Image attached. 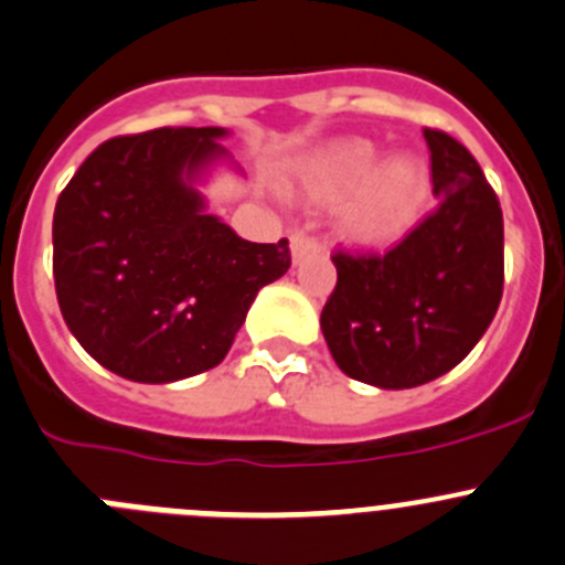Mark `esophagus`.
<instances>
[{
    "mask_svg": "<svg viewBox=\"0 0 565 565\" xmlns=\"http://www.w3.org/2000/svg\"><path fill=\"white\" fill-rule=\"evenodd\" d=\"M289 248H292V259L300 262V259H303V256L317 254V250H322V248H326V245H322L317 237H311V234L295 232L292 237H289Z\"/></svg>",
    "mask_w": 565,
    "mask_h": 565,
    "instance_id": "34e87169",
    "label": "esophagus"
}]
</instances>
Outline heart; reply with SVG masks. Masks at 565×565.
Listing matches in <instances>:
<instances>
[{"instance_id": "1", "label": "heart", "mask_w": 565, "mask_h": 565, "mask_svg": "<svg viewBox=\"0 0 565 565\" xmlns=\"http://www.w3.org/2000/svg\"><path fill=\"white\" fill-rule=\"evenodd\" d=\"M375 166V146L344 140L322 151L306 171V188L322 201L342 199L371 179L344 210V228L359 243H375L405 226L425 195V173L414 160H392L377 171Z\"/></svg>"}]
</instances>
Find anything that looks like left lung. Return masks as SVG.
Here are the masks:
<instances>
[{
    "label": "left lung",
    "instance_id": "left-lung-1",
    "mask_svg": "<svg viewBox=\"0 0 565 565\" xmlns=\"http://www.w3.org/2000/svg\"><path fill=\"white\" fill-rule=\"evenodd\" d=\"M425 140L436 210L386 254L339 248L320 315L339 370L381 388L422 386L461 364L502 300L500 199L456 137L425 126Z\"/></svg>",
    "mask_w": 565,
    "mask_h": 565
}]
</instances>
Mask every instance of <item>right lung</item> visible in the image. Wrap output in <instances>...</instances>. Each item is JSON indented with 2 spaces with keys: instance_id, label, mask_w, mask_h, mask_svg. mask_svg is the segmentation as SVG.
Here are the masks:
<instances>
[{
  "instance_id": "add662e5",
  "label": "right lung",
  "mask_w": 565,
  "mask_h": 565,
  "mask_svg": "<svg viewBox=\"0 0 565 565\" xmlns=\"http://www.w3.org/2000/svg\"><path fill=\"white\" fill-rule=\"evenodd\" d=\"M223 135L221 126H162L109 137L54 206L65 326L126 381L171 383L221 364L256 292L292 265L287 237H237L188 184L226 154Z\"/></svg>"
}]
</instances>
